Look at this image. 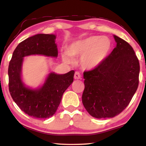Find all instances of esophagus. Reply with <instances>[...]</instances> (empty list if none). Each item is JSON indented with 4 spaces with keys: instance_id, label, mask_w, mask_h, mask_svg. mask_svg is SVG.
<instances>
[{
    "instance_id": "34e87169",
    "label": "esophagus",
    "mask_w": 146,
    "mask_h": 146,
    "mask_svg": "<svg viewBox=\"0 0 146 146\" xmlns=\"http://www.w3.org/2000/svg\"><path fill=\"white\" fill-rule=\"evenodd\" d=\"M75 79H80L81 78V75L79 72H75V75H74Z\"/></svg>"
}]
</instances>
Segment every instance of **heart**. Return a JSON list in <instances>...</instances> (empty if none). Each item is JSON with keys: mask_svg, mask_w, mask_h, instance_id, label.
Segmentation results:
<instances>
[{"mask_svg": "<svg viewBox=\"0 0 146 146\" xmlns=\"http://www.w3.org/2000/svg\"><path fill=\"white\" fill-rule=\"evenodd\" d=\"M111 41L106 36H90L73 42L64 52V62H73V56H79L80 64L84 70H93L98 66L107 57L111 49Z\"/></svg>", "mask_w": 146, "mask_h": 146, "instance_id": "heart-1", "label": "heart"}]
</instances>
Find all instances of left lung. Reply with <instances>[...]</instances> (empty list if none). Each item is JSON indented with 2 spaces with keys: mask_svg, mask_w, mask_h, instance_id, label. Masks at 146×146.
Returning a JSON list of instances; mask_svg holds the SVG:
<instances>
[{
  "mask_svg": "<svg viewBox=\"0 0 146 146\" xmlns=\"http://www.w3.org/2000/svg\"><path fill=\"white\" fill-rule=\"evenodd\" d=\"M117 46L99 66L84 72L83 105L92 117L113 118L129 105L139 83L140 64L131 46L114 35Z\"/></svg>",
  "mask_w": 146,
  "mask_h": 146,
  "instance_id": "left-lung-1",
  "label": "left lung"
}]
</instances>
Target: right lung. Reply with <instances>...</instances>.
<instances>
[{"label": "right lung", "mask_w": 146, "mask_h": 146, "mask_svg": "<svg viewBox=\"0 0 146 146\" xmlns=\"http://www.w3.org/2000/svg\"><path fill=\"white\" fill-rule=\"evenodd\" d=\"M55 35L37 34L21 42L13 51L8 67L9 90L12 98L26 114L46 118L55 114L62 95L72 84L75 71L63 75L49 74L44 85L37 90L27 88L21 79L24 56L42 55L57 57Z\"/></svg>", "instance_id": "add662e5"}]
</instances>
